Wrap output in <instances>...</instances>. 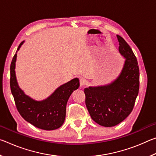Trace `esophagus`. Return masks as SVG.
<instances>
[{
	"label": "esophagus",
	"instance_id": "obj_1",
	"mask_svg": "<svg viewBox=\"0 0 156 156\" xmlns=\"http://www.w3.org/2000/svg\"><path fill=\"white\" fill-rule=\"evenodd\" d=\"M79 82H80V87H83L86 83V80L84 78H79Z\"/></svg>",
	"mask_w": 156,
	"mask_h": 156
}]
</instances>
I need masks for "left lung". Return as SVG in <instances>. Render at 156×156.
Masks as SVG:
<instances>
[{
	"label": "left lung",
	"instance_id": "1",
	"mask_svg": "<svg viewBox=\"0 0 156 156\" xmlns=\"http://www.w3.org/2000/svg\"><path fill=\"white\" fill-rule=\"evenodd\" d=\"M117 38L119 51L126 59L120 76L107 85L84 89L86 107L92 120L106 127L118 125L130 114L140 87L136 57L122 37L117 35Z\"/></svg>",
	"mask_w": 156,
	"mask_h": 156
}]
</instances>
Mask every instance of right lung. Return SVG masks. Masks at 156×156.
Masks as SVG:
<instances>
[{
    "label": "right lung",
    "instance_id": "obj_1",
    "mask_svg": "<svg viewBox=\"0 0 156 156\" xmlns=\"http://www.w3.org/2000/svg\"><path fill=\"white\" fill-rule=\"evenodd\" d=\"M23 43L19 44L17 51ZM16 56V54L10 66V88L18 112L27 122L37 128L49 131L60 127L65 119L69 98L80 86L78 79L62 84L47 99L36 101L25 95L18 86L15 73Z\"/></svg>",
    "mask_w": 156,
    "mask_h": 156
}]
</instances>
